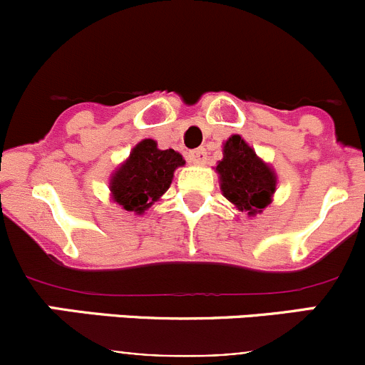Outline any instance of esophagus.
I'll return each mask as SVG.
<instances>
[{
	"mask_svg": "<svg viewBox=\"0 0 365 365\" xmlns=\"http://www.w3.org/2000/svg\"><path fill=\"white\" fill-rule=\"evenodd\" d=\"M190 162L196 165H205L206 164V150L197 148L194 152H190Z\"/></svg>",
	"mask_w": 365,
	"mask_h": 365,
	"instance_id": "obj_1",
	"label": "esophagus"
}]
</instances>
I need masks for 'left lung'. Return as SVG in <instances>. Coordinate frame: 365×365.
<instances>
[{
  "mask_svg": "<svg viewBox=\"0 0 365 365\" xmlns=\"http://www.w3.org/2000/svg\"><path fill=\"white\" fill-rule=\"evenodd\" d=\"M215 173L222 196L249 217L263 213L274 201L277 175L242 135L233 134L222 143V160L217 162Z\"/></svg>",
  "mask_w": 365,
  "mask_h": 365,
  "instance_id": "obj_1",
  "label": "left lung"
}]
</instances>
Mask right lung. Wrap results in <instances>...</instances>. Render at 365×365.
<instances>
[{
    "label": "right lung",
    "mask_w": 365,
    "mask_h": 365,
    "mask_svg": "<svg viewBox=\"0 0 365 365\" xmlns=\"http://www.w3.org/2000/svg\"><path fill=\"white\" fill-rule=\"evenodd\" d=\"M185 160L175 150H159L157 141L143 139L132 148L109 180L111 201L127 212L145 215L169 189L173 176Z\"/></svg>",
    "instance_id": "right-lung-1"
}]
</instances>
